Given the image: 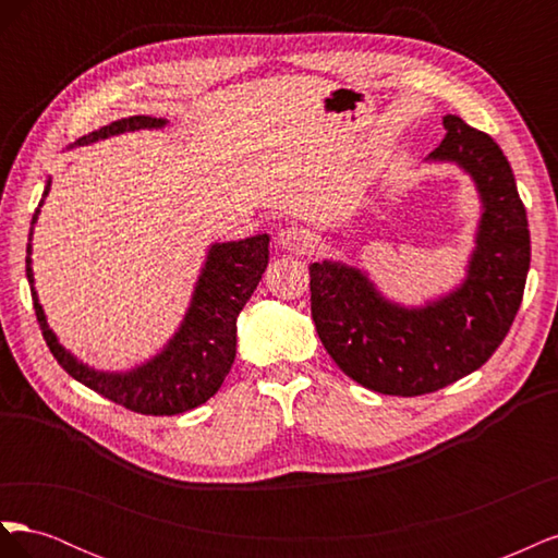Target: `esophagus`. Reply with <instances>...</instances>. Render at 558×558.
I'll use <instances>...</instances> for the list:
<instances>
[{
  "mask_svg": "<svg viewBox=\"0 0 558 558\" xmlns=\"http://www.w3.org/2000/svg\"><path fill=\"white\" fill-rule=\"evenodd\" d=\"M277 242L283 251L295 253V256H302L310 246H312V238L305 228H281L277 234Z\"/></svg>",
  "mask_w": 558,
  "mask_h": 558,
  "instance_id": "obj_1",
  "label": "esophagus"
}]
</instances>
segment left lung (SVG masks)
<instances>
[{"label": "left lung", "instance_id": "1", "mask_svg": "<svg viewBox=\"0 0 558 558\" xmlns=\"http://www.w3.org/2000/svg\"><path fill=\"white\" fill-rule=\"evenodd\" d=\"M447 137L426 158L456 165L480 199L465 277L451 291L400 305L363 267L310 265L312 318L347 377L384 396H424L482 367L508 335L531 267V234L508 158L488 134L459 116L442 118Z\"/></svg>", "mask_w": 558, "mask_h": 558}]
</instances>
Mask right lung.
Here are the masks:
<instances>
[{
	"label": "right lung",
	"instance_id": "right-lung-1",
	"mask_svg": "<svg viewBox=\"0 0 558 558\" xmlns=\"http://www.w3.org/2000/svg\"><path fill=\"white\" fill-rule=\"evenodd\" d=\"M167 118L130 116L99 128L81 140L70 144L88 146L123 132L140 130H165ZM50 191V179L41 195L39 207L32 216L25 272L29 281L32 300H35L37 320L44 332V340L56 361L83 386L93 388L95 393L105 396L123 408L154 414L172 416L189 412L197 404L207 402L223 379L228 377L238 351V316L244 310L248 298L265 272L269 260V234H253L240 242H214L207 248L205 263L199 267L193 295L189 302L179 328L162 344L154 356L132 365L130 369H97L78 361L70 349H64L53 328L48 326L46 312L35 289V269H32V234L39 221L41 205Z\"/></svg>",
	"mask_w": 558,
	"mask_h": 558
}]
</instances>
